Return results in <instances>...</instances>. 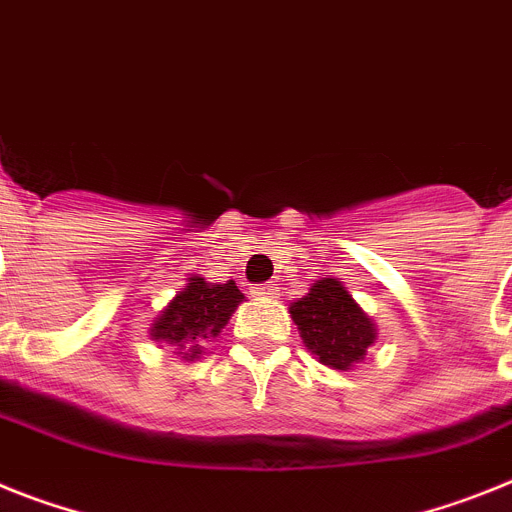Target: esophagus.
Wrapping results in <instances>:
<instances>
[{
	"instance_id": "obj_1",
	"label": "esophagus",
	"mask_w": 512,
	"mask_h": 512,
	"mask_svg": "<svg viewBox=\"0 0 512 512\" xmlns=\"http://www.w3.org/2000/svg\"><path fill=\"white\" fill-rule=\"evenodd\" d=\"M277 287L269 285V282H264V285H256L253 287V295H259V298H274L277 295Z\"/></svg>"
}]
</instances>
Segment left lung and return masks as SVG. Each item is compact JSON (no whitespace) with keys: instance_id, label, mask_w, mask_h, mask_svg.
<instances>
[{"instance_id":"left-lung-1","label":"left lung","mask_w":512,"mask_h":512,"mask_svg":"<svg viewBox=\"0 0 512 512\" xmlns=\"http://www.w3.org/2000/svg\"><path fill=\"white\" fill-rule=\"evenodd\" d=\"M290 313L305 347L334 370L352 368L375 342L373 321L336 279H318Z\"/></svg>"}]
</instances>
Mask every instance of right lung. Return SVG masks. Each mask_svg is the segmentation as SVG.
<instances>
[{
    "label": "right lung",
    "instance_id": "add662e5",
    "mask_svg": "<svg viewBox=\"0 0 512 512\" xmlns=\"http://www.w3.org/2000/svg\"><path fill=\"white\" fill-rule=\"evenodd\" d=\"M240 300H243V292L235 287L233 279L225 285H209L202 277L189 279V285L157 316L152 326V339L176 344L178 349H183L181 355L194 360L202 355L196 342L220 334Z\"/></svg>",
    "mask_w": 512,
    "mask_h": 512
}]
</instances>
